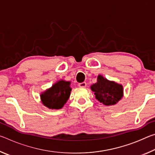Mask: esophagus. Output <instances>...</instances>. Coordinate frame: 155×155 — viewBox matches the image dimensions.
Returning <instances> with one entry per match:
<instances>
[{
	"mask_svg": "<svg viewBox=\"0 0 155 155\" xmlns=\"http://www.w3.org/2000/svg\"><path fill=\"white\" fill-rule=\"evenodd\" d=\"M86 85H87V83H86L85 82L78 83V86H79L80 87H85Z\"/></svg>",
	"mask_w": 155,
	"mask_h": 155,
	"instance_id": "esophagus-1",
	"label": "esophagus"
}]
</instances>
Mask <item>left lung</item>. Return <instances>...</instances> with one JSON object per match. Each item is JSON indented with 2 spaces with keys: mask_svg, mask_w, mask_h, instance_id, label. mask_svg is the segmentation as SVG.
I'll use <instances>...</instances> for the list:
<instances>
[{
  "mask_svg": "<svg viewBox=\"0 0 155 155\" xmlns=\"http://www.w3.org/2000/svg\"><path fill=\"white\" fill-rule=\"evenodd\" d=\"M96 98L104 105L109 106L116 104L123 97L122 85L110 81L102 75L97 77V82L91 86Z\"/></svg>",
  "mask_w": 155,
  "mask_h": 155,
  "instance_id": "left-lung-1",
  "label": "left lung"
}]
</instances>
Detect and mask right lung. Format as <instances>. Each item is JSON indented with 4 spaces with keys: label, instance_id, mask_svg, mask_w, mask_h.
Here are the masks:
<instances>
[{
    "label": "right lung",
    "instance_id": "right-lung-1",
    "mask_svg": "<svg viewBox=\"0 0 155 155\" xmlns=\"http://www.w3.org/2000/svg\"><path fill=\"white\" fill-rule=\"evenodd\" d=\"M70 85L69 81H59L41 94V103L49 109H61L70 97L72 90Z\"/></svg>",
    "mask_w": 155,
    "mask_h": 155
}]
</instances>
